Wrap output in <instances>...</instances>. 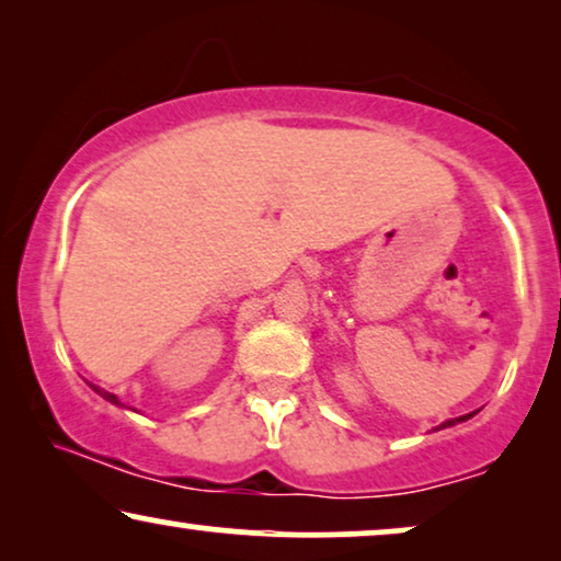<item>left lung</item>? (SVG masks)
<instances>
[{
	"mask_svg": "<svg viewBox=\"0 0 561 561\" xmlns=\"http://www.w3.org/2000/svg\"><path fill=\"white\" fill-rule=\"evenodd\" d=\"M474 413H465V416H459V419H449V421H444L442 426H436V432H439V428H447V426H455V424H459V421H467V419H472Z\"/></svg>",
	"mask_w": 561,
	"mask_h": 561,
	"instance_id": "1",
	"label": "left lung"
}]
</instances>
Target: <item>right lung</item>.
<instances>
[{"mask_svg":"<svg viewBox=\"0 0 561 561\" xmlns=\"http://www.w3.org/2000/svg\"><path fill=\"white\" fill-rule=\"evenodd\" d=\"M91 388H94V390H96V393H99V396H102V398H106V401H110V403H114V405H122V401H119V398H117V396H114V393H106V390H102V388H96V386H91Z\"/></svg>","mask_w":561,"mask_h":561,"instance_id":"1","label":"right lung"}]
</instances>
